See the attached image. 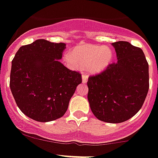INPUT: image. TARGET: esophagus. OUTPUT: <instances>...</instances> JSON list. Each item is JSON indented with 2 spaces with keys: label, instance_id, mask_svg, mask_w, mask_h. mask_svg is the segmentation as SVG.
Returning <instances> with one entry per match:
<instances>
[{
  "label": "esophagus",
  "instance_id": "1",
  "mask_svg": "<svg viewBox=\"0 0 158 158\" xmlns=\"http://www.w3.org/2000/svg\"><path fill=\"white\" fill-rule=\"evenodd\" d=\"M82 77V82H83V83H86L87 81H88V75L83 74Z\"/></svg>",
  "mask_w": 158,
  "mask_h": 158
}]
</instances>
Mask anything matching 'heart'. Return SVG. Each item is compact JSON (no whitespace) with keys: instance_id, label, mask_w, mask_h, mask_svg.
I'll use <instances>...</instances> for the list:
<instances>
[{"instance_id":"heart-1","label":"heart","mask_w":158,"mask_h":158,"mask_svg":"<svg viewBox=\"0 0 158 158\" xmlns=\"http://www.w3.org/2000/svg\"><path fill=\"white\" fill-rule=\"evenodd\" d=\"M113 50L107 46L85 44L79 45L66 55L65 60L72 64L76 63L81 67L88 66L92 73H101L112 62Z\"/></svg>"}]
</instances>
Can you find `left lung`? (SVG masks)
Returning <instances> with one entry per match:
<instances>
[{
	"mask_svg": "<svg viewBox=\"0 0 158 158\" xmlns=\"http://www.w3.org/2000/svg\"><path fill=\"white\" fill-rule=\"evenodd\" d=\"M112 45L117 62L89 77L88 100L97 119L118 123L133 117L143 106L149 89V66L140 48L123 41Z\"/></svg>",
	"mask_w": 158,
	"mask_h": 158,
	"instance_id": "left-lung-1",
	"label": "left lung"
}]
</instances>
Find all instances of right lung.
<instances>
[{
    "instance_id": "obj_1",
    "label": "right lung",
    "mask_w": 158,
    "mask_h": 158,
    "mask_svg": "<svg viewBox=\"0 0 158 158\" xmlns=\"http://www.w3.org/2000/svg\"><path fill=\"white\" fill-rule=\"evenodd\" d=\"M65 45L38 39L21 46L12 60V95L21 111L32 120L49 122L62 117L82 82L79 72L59 61Z\"/></svg>"
}]
</instances>
